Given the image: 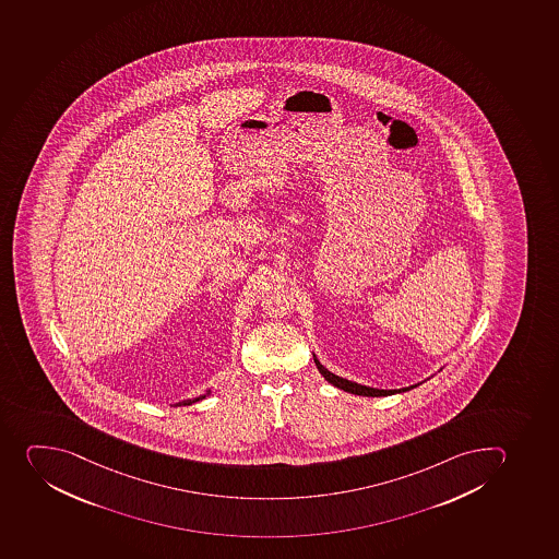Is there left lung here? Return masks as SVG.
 Instances as JSON below:
<instances>
[{
	"instance_id": "8db88e82",
	"label": "left lung",
	"mask_w": 559,
	"mask_h": 559,
	"mask_svg": "<svg viewBox=\"0 0 559 559\" xmlns=\"http://www.w3.org/2000/svg\"><path fill=\"white\" fill-rule=\"evenodd\" d=\"M312 358H314V364H317V369L320 370V374L328 379L329 383L334 384L336 389L345 390L348 394L367 395V397H383V395L401 394V392H406V390H412L417 386V384H414V386H406V389L400 390L370 389V386H365V384L354 383V381H348V379L340 378V376L329 372V370L318 361L317 356H312Z\"/></svg>"
}]
</instances>
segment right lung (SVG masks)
<instances>
[{"label":"right lung","mask_w":559,"mask_h":559,"mask_svg":"<svg viewBox=\"0 0 559 559\" xmlns=\"http://www.w3.org/2000/svg\"><path fill=\"white\" fill-rule=\"evenodd\" d=\"M209 394H211V390H209V392H206L205 395H200V397H194V400H187V401H181V403H176V406L192 405V403H198V401L205 400L206 395H209Z\"/></svg>","instance_id":"1"}]
</instances>
